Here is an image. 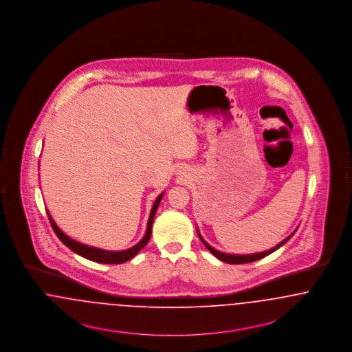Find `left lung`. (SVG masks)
I'll list each match as a JSON object with an SVG mask.
<instances>
[{"instance_id":"left-lung-1","label":"left lung","mask_w":352,"mask_h":352,"mask_svg":"<svg viewBox=\"0 0 352 352\" xmlns=\"http://www.w3.org/2000/svg\"><path fill=\"white\" fill-rule=\"evenodd\" d=\"M297 229H298V228H297ZM296 230L292 232L289 236H287L284 241H281V242H280L278 245H276L275 247H272V248H270V250H267V251L255 252V254H245V255H239V254H228V252L218 251L217 248L212 247V245H209V243L202 238V235L199 234V228H197V234H199L201 242H202L204 245H205V247H206V248H208V250L214 255L215 258H218V259L222 260V261H225V263H229V264H243V263H251V261H256V260L263 259V258H265L267 255H270V254L275 252L276 250H278L281 245H285V243L291 239L292 236H293V234L296 232Z\"/></svg>"}]
</instances>
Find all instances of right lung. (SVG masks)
I'll list each match as a JSON object with an SVG mask.
<instances>
[{
  "instance_id": "add662e5",
  "label": "right lung",
  "mask_w": 352,
  "mask_h": 352,
  "mask_svg": "<svg viewBox=\"0 0 352 352\" xmlns=\"http://www.w3.org/2000/svg\"><path fill=\"white\" fill-rule=\"evenodd\" d=\"M164 196V192H162L153 202V208H151V213L148 217V222H147V229L143 235V238L138 242L137 245L126 248V250H121V251H109V250H104V248H98V247H93V245H84L80 243L75 239H72L71 236H68L64 231H61L60 228L55 223V221L52 219L51 214L47 212V215L50 218L51 226L55 231V234L58 235V238L60 239L64 245H67L68 248H71L74 252H76L77 255L85 258V259L92 260L96 263H102V264H121L127 260L133 259L138 252L144 248V245L148 243L150 238H151V231H153V217L156 214L157 206L160 204V201Z\"/></svg>"
}]
</instances>
